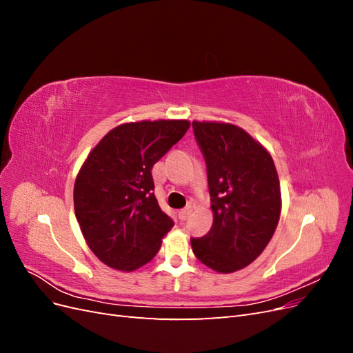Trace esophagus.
<instances>
[{
    "mask_svg": "<svg viewBox=\"0 0 353 353\" xmlns=\"http://www.w3.org/2000/svg\"><path fill=\"white\" fill-rule=\"evenodd\" d=\"M191 210H193V209H191V206H188V208H185V209H183V210H179V212H178V218H179L181 221H185V219L188 218L190 213H191Z\"/></svg>",
    "mask_w": 353,
    "mask_h": 353,
    "instance_id": "obj_1",
    "label": "esophagus"
}]
</instances>
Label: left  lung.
<instances>
[{
    "label": "left lung",
    "instance_id": "1",
    "mask_svg": "<svg viewBox=\"0 0 353 353\" xmlns=\"http://www.w3.org/2000/svg\"><path fill=\"white\" fill-rule=\"evenodd\" d=\"M193 130L206 160L213 223L191 248L208 268L236 272L258 258L279 225V174L270 152L240 126L193 121Z\"/></svg>",
    "mask_w": 353,
    "mask_h": 353
}]
</instances>
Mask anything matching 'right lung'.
Segmentation results:
<instances>
[{
	"instance_id": "add662e5",
	"label": "right lung",
	"mask_w": 353,
	"mask_h": 353,
	"mask_svg": "<svg viewBox=\"0 0 353 353\" xmlns=\"http://www.w3.org/2000/svg\"><path fill=\"white\" fill-rule=\"evenodd\" d=\"M188 121L122 123L95 145L74 181V215L92 253L113 270L150 262L174 221L154 197L153 165L184 137Z\"/></svg>"
}]
</instances>
